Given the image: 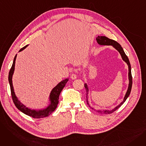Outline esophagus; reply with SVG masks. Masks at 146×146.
<instances>
[{
  "instance_id": "esophagus-1",
  "label": "esophagus",
  "mask_w": 146,
  "mask_h": 146,
  "mask_svg": "<svg viewBox=\"0 0 146 146\" xmlns=\"http://www.w3.org/2000/svg\"><path fill=\"white\" fill-rule=\"evenodd\" d=\"M76 78H77V76H76V74H72L71 75V79H76Z\"/></svg>"
}]
</instances>
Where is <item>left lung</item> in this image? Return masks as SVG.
<instances>
[{
  "mask_svg": "<svg viewBox=\"0 0 146 146\" xmlns=\"http://www.w3.org/2000/svg\"><path fill=\"white\" fill-rule=\"evenodd\" d=\"M96 41L98 42V43L101 45H112L113 48H115L121 54V57L122 58L125 62L127 64L128 66V80H129V84H128V89L127 92L125 94V95L123 101L121 103H120L118 105H117L115 108H114L112 110H104L101 111V110H97L96 111L99 112V113H104L105 114L107 113H111L112 112H113L114 111H115L117 110H118L119 107L123 104L125 101H126V99L128 98V97L129 96L130 92H131V88H132V84H133V81H132V75H131V64H130L129 61L128 60V57L126 56L125 52L124 51L123 48L121 46V45L117 42V41H114L113 40L110 39V38H107L105 36H98L96 37ZM85 88L86 89V99H87V104H89L88 103V95L89 94V88L88 86V85L86 83L85 84ZM92 109L94 110V108H92Z\"/></svg>",
  "mask_w": 146,
  "mask_h": 146,
  "instance_id": "8db88e82",
  "label": "left lung"
}]
</instances>
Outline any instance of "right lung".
<instances>
[{
	"mask_svg": "<svg viewBox=\"0 0 146 146\" xmlns=\"http://www.w3.org/2000/svg\"><path fill=\"white\" fill-rule=\"evenodd\" d=\"M28 45H27L25 46V47L22 48L19 51V52L24 50L25 48L27 47ZM17 56V54H16V56H15L14 57L13 64L11 67V70L9 71V76H8V80H9V85L11 87L12 98V100L15 105L16 106L17 108L22 112L27 115L28 116L32 117L33 118H42L49 116L56 109L57 105L58 104V99H59L60 94L61 93V90H63L64 87L66 86V84L68 82V79H66L62 81H61L52 89L50 95V97H49L50 104L47 106V108H45L43 110H31L30 108H28V107H27L25 105H24L19 101V99L17 97L14 92L13 83H12V76L13 74L14 70H15V61H16Z\"/></svg>",
	"mask_w": 146,
	"mask_h": 146,
	"instance_id": "add662e5",
	"label": "right lung"
}]
</instances>
